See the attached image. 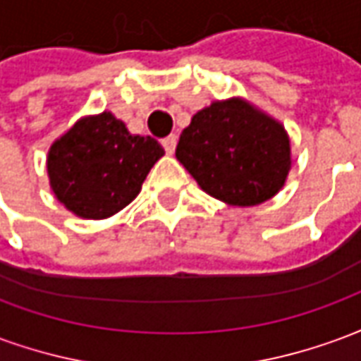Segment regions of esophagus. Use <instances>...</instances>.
<instances>
[{
    "instance_id": "1",
    "label": "esophagus",
    "mask_w": 361,
    "mask_h": 361,
    "mask_svg": "<svg viewBox=\"0 0 361 361\" xmlns=\"http://www.w3.org/2000/svg\"><path fill=\"white\" fill-rule=\"evenodd\" d=\"M176 142H178V137L176 135H168L166 139H162V147L168 154H172L173 150H176Z\"/></svg>"
}]
</instances>
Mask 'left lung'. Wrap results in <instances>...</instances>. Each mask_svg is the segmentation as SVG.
Instances as JSON below:
<instances>
[{
  "label": "left lung",
  "mask_w": 361,
  "mask_h": 361,
  "mask_svg": "<svg viewBox=\"0 0 361 361\" xmlns=\"http://www.w3.org/2000/svg\"><path fill=\"white\" fill-rule=\"evenodd\" d=\"M176 158L203 191L235 207L265 203L290 172L284 127L240 98L212 102L183 129Z\"/></svg>",
  "instance_id": "obj_1"
}]
</instances>
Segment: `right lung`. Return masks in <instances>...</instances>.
<instances>
[{
  "mask_svg": "<svg viewBox=\"0 0 361 361\" xmlns=\"http://www.w3.org/2000/svg\"><path fill=\"white\" fill-rule=\"evenodd\" d=\"M164 154L152 137L131 135L110 111L81 119L48 154L54 193L82 219H108L133 201Z\"/></svg>",
  "mask_w": 361,
  "mask_h": 361,
  "instance_id": "obj_1",
  "label": "right lung"
}]
</instances>
